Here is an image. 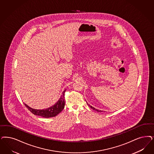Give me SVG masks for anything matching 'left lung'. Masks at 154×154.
Returning a JSON list of instances; mask_svg holds the SVG:
<instances>
[{
	"instance_id": "left-lung-1",
	"label": "left lung",
	"mask_w": 154,
	"mask_h": 154,
	"mask_svg": "<svg viewBox=\"0 0 154 154\" xmlns=\"http://www.w3.org/2000/svg\"><path fill=\"white\" fill-rule=\"evenodd\" d=\"M88 105H89V106H90V108H91L93 110H96V111H97V112H102V111H101V110H98V109H96V108H94V107H93V106H90V105H89V104H88Z\"/></svg>"
}]
</instances>
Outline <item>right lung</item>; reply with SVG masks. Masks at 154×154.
<instances>
[{"label": "right lung", "mask_w": 154, "mask_h": 154, "mask_svg": "<svg viewBox=\"0 0 154 154\" xmlns=\"http://www.w3.org/2000/svg\"><path fill=\"white\" fill-rule=\"evenodd\" d=\"M66 89L63 92L62 95L61 96V97L60 98L58 101L53 106H52L48 109H42V110H37V109H34L29 107L26 103H24V105L26 106L27 109L34 115L46 118L56 117L64 109L65 107L64 93Z\"/></svg>", "instance_id": "obj_1"}]
</instances>
